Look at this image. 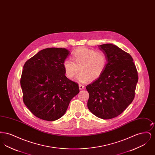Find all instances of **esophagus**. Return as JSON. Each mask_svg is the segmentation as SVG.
Here are the masks:
<instances>
[{
    "label": "esophagus",
    "mask_w": 155,
    "mask_h": 155,
    "mask_svg": "<svg viewBox=\"0 0 155 155\" xmlns=\"http://www.w3.org/2000/svg\"><path fill=\"white\" fill-rule=\"evenodd\" d=\"M84 86L82 85L81 84L79 85V89H80V90H82V89H84Z\"/></svg>",
    "instance_id": "34e87169"
}]
</instances>
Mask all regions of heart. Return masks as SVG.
<instances>
[{
	"label": "heart",
	"mask_w": 155,
	"mask_h": 155,
	"mask_svg": "<svg viewBox=\"0 0 155 155\" xmlns=\"http://www.w3.org/2000/svg\"><path fill=\"white\" fill-rule=\"evenodd\" d=\"M73 61L66 59L63 66L67 77L73 79L78 73L77 78L80 82L96 81L103 74L107 64V59L102 52H96L85 47H80L72 53Z\"/></svg>",
	"instance_id": "obj_1"
}]
</instances>
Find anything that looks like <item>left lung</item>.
<instances>
[{
	"label": "left lung",
	"mask_w": 155,
	"mask_h": 155,
	"mask_svg": "<svg viewBox=\"0 0 155 155\" xmlns=\"http://www.w3.org/2000/svg\"><path fill=\"white\" fill-rule=\"evenodd\" d=\"M107 64L102 76L88 85L89 110L96 117L107 120L121 114L131 103L138 80L131 56L116 45L98 46Z\"/></svg>",
	"instance_id": "8db88e82"
}]
</instances>
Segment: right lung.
<instances>
[{"label":"right lung","instance_id":"right-lung-1","mask_svg":"<svg viewBox=\"0 0 155 155\" xmlns=\"http://www.w3.org/2000/svg\"><path fill=\"white\" fill-rule=\"evenodd\" d=\"M70 54L64 48H46L24 64L20 80L23 101L38 118L53 121L61 117L79 93L78 84L67 78L63 66Z\"/></svg>","mask_w":155,"mask_h":155}]
</instances>
